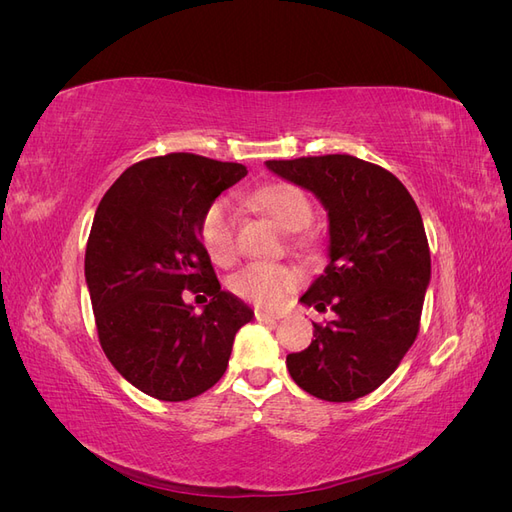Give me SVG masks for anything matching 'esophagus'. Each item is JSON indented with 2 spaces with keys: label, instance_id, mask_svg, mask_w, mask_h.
Wrapping results in <instances>:
<instances>
[{
  "label": "esophagus",
  "instance_id": "34e87169",
  "mask_svg": "<svg viewBox=\"0 0 512 512\" xmlns=\"http://www.w3.org/2000/svg\"><path fill=\"white\" fill-rule=\"evenodd\" d=\"M254 316H256V320H260V322H277V320L282 318V316L271 314V312H262V309H256Z\"/></svg>",
  "mask_w": 512,
  "mask_h": 512
}]
</instances>
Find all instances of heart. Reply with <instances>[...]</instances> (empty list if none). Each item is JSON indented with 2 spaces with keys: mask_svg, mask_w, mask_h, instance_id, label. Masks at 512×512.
<instances>
[{
  "mask_svg": "<svg viewBox=\"0 0 512 512\" xmlns=\"http://www.w3.org/2000/svg\"><path fill=\"white\" fill-rule=\"evenodd\" d=\"M252 205L280 226L282 230L294 232L290 245L294 250H314V239L303 230L312 222V203L299 185L288 181H275L260 185L250 196ZM200 241L209 258L220 267L235 265L239 258L237 247V211L230 200L218 198L207 207L200 220ZM301 282V271L286 262H254L230 277V290L237 297L252 301L262 307H275L282 303Z\"/></svg>",
  "mask_w": 512,
  "mask_h": 512,
  "instance_id": "heart-1",
  "label": "heart"
}]
</instances>
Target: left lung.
I'll return each instance as SVG.
<instances>
[{
  "mask_svg": "<svg viewBox=\"0 0 512 512\" xmlns=\"http://www.w3.org/2000/svg\"><path fill=\"white\" fill-rule=\"evenodd\" d=\"M267 166L329 211V265L301 303L335 320L286 356L292 380L324 401H354L389 378L421 329L431 256L421 211L389 170L348 153Z\"/></svg>",
  "mask_w": 512,
  "mask_h": 512,
  "instance_id": "1",
  "label": "left lung"
}]
</instances>
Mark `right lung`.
Returning <instances> with one entry per match:
<instances>
[{
    "label": "right lung",
    "instance_id": "right-lung-1",
    "mask_svg": "<svg viewBox=\"0 0 512 512\" xmlns=\"http://www.w3.org/2000/svg\"><path fill=\"white\" fill-rule=\"evenodd\" d=\"M245 175L237 162L168 153L132 164L100 200L85 250L98 339L149 397L185 401L209 391L224 376L235 333L254 318L222 290L198 232L207 207ZM185 289L212 297L203 315L182 301Z\"/></svg>",
    "mask_w": 512,
    "mask_h": 512
}]
</instances>
